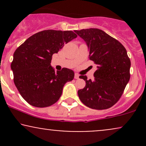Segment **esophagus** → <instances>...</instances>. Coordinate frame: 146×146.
I'll return each instance as SVG.
<instances>
[{
  "label": "esophagus",
  "mask_w": 146,
  "mask_h": 146,
  "mask_svg": "<svg viewBox=\"0 0 146 146\" xmlns=\"http://www.w3.org/2000/svg\"><path fill=\"white\" fill-rule=\"evenodd\" d=\"M79 77H80V75H79V74H78V73H75V79H79Z\"/></svg>",
  "instance_id": "esophagus-1"
}]
</instances>
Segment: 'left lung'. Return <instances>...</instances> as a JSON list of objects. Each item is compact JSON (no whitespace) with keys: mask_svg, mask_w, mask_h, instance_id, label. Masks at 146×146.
Listing matches in <instances>:
<instances>
[{"mask_svg":"<svg viewBox=\"0 0 146 146\" xmlns=\"http://www.w3.org/2000/svg\"><path fill=\"white\" fill-rule=\"evenodd\" d=\"M75 32L86 42L89 59L98 65L95 79L80 78L86 86L78 90L80 100L86 106L96 110L109 108L119 101L130 78V60L121 42L99 29H81Z\"/></svg>","mask_w":146,"mask_h":146,"instance_id":"left-lung-1","label":"left lung"}]
</instances>
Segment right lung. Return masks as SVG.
<instances>
[{"label": "right lung", "instance_id": "right-lung-1", "mask_svg": "<svg viewBox=\"0 0 146 146\" xmlns=\"http://www.w3.org/2000/svg\"><path fill=\"white\" fill-rule=\"evenodd\" d=\"M72 31L48 29L35 33L16 48L11 68L20 94L30 105L44 108L59 100L64 84L74 78V72L63 68L55 72L52 56L77 38Z\"/></svg>", "mask_w": 146, "mask_h": 146}]
</instances>
